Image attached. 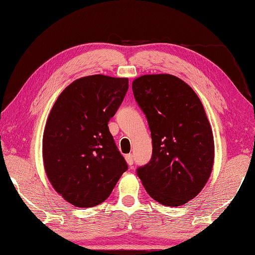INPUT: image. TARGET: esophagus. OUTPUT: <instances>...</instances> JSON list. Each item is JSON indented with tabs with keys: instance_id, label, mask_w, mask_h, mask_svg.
I'll list each match as a JSON object with an SVG mask.
<instances>
[{
	"instance_id": "esophagus-1",
	"label": "esophagus",
	"mask_w": 255,
	"mask_h": 255,
	"mask_svg": "<svg viewBox=\"0 0 255 255\" xmlns=\"http://www.w3.org/2000/svg\"><path fill=\"white\" fill-rule=\"evenodd\" d=\"M125 159H126V162H127V164L128 166H132V163H133V157H132V154H126V157H125Z\"/></svg>"
}]
</instances>
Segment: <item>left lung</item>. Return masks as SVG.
<instances>
[{"instance_id": "left-lung-1", "label": "left lung", "mask_w": 255, "mask_h": 255, "mask_svg": "<svg viewBox=\"0 0 255 255\" xmlns=\"http://www.w3.org/2000/svg\"><path fill=\"white\" fill-rule=\"evenodd\" d=\"M132 92L152 139V157L138 168V177L153 200L182 206L200 193L213 167V133L203 105L170 74L142 75L132 82Z\"/></svg>"}]
</instances>
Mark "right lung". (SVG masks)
Here are the masks:
<instances>
[{
  "label": "right lung",
  "mask_w": 255,
  "mask_h": 255,
  "mask_svg": "<svg viewBox=\"0 0 255 255\" xmlns=\"http://www.w3.org/2000/svg\"><path fill=\"white\" fill-rule=\"evenodd\" d=\"M127 91L125 77L78 78L61 93L48 115L43 134L45 172L55 191L75 207L104 202L128 169L108 128Z\"/></svg>",
  "instance_id": "obj_1"
}]
</instances>
